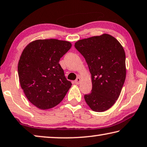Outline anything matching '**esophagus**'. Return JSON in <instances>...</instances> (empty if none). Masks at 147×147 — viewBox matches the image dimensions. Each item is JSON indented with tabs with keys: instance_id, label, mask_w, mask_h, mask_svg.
Listing matches in <instances>:
<instances>
[{
	"instance_id": "34e87169",
	"label": "esophagus",
	"mask_w": 147,
	"mask_h": 147,
	"mask_svg": "<svg viewBox=\"0 0 147 147\" xmlns=\"http://www.w3.org/2000/svg\"><path fill=\"white\" fill-rule=\"evenodd\" d=\"M80 81H81L80 78V77H78V78H77L75 80V81H74V82H75V84H79L80 82Z\"/></svg>"
}]
</instances>
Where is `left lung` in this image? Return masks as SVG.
Returning a JSON list of instances; mask_svg holds the SVG:
<instances>
[{"label":"left lung","mask_w":147,"mask_h":147,"mask_svg":"<svg viewBox=\"0 0 147 147\" xmlns=\"http://www.w3.org/2000/svg\"><path fill=\"white\" fill-rule=\"evenodd\" d=\"M91 74L92 89L84 98L92 110L102 112L117 100L126 78V55L120 43L109 34L76 42Z\"/></svg>","instance_id":"left-lung-1"}]
</instances>
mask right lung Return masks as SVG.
<instances>
[{"instance_id":"obj_1","label":"right lung","mask_w":147,"mask_h":147,"mask_svg":"<svg viewBox=\"0 0 147 147\" xmlns=\"http://www.w3.org/2000/svg\"><path fill=\"white\" fill-rule=\"evenodd\" d=\"M71 46L69 41L38 39L23 50L18 63L20 84L37 108L47 109L58 105L71 87L59 63Z\"/></svg>"}]
</instances>
